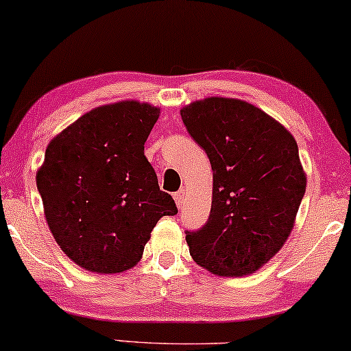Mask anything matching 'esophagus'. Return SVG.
<instances>
[{
  "instance_id": "1",
  "label": "esophagus",
  "mask_w": 351,
  "mask_h": 351,
  "mask_svg": "<svg viewBox=\"0 0 351 351\" xmlns=\"http://www.w3.org/2000/svg\"><path fill=\"white\" fill-rule=\"evenodd\" d=\"M174 199H176L177 208H179V209L184 208V204H185V192H184V190H179V192L174 193Z\"/></svg>"
}]
</instances>
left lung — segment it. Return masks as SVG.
<instances>
[{
  "label": "left lung",
  "mask_w": 351,
  "mask_h": 351,
  "mask_svg": "<svg viewBox=\"0 0 351 351\" xmlns=\"http://www.w3.org/2000/svg\"><path fill=\"white\" fill-rule=\"evenodd\" d=\"M213 169V202L202 229L185 232L193 261L216 276H247L284 247L306 190L295 138L265 111L235 98L180 109Z\"/></svg>",
  "instance_id": "left-lung-1"
}]
</instances>
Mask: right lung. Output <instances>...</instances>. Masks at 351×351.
I'll return each instance as SVG.
<instances>
[{"label":"right lung","instance_id":"1","mask_svg":"<svg viewBox=\"0 0 351 351\" xmlns=\"http://www.w3.org/2000/svg\"><path fill=\"white\" fill-rule=\"evenodd\" d=\"M159 108L119 101L92 109L54 136L36 172L59 247L86 271L114 274L140 261L153 227L177 215L145 156Z\"/></svg>","mask_w":351,"mask_h":351}]
</instances>
